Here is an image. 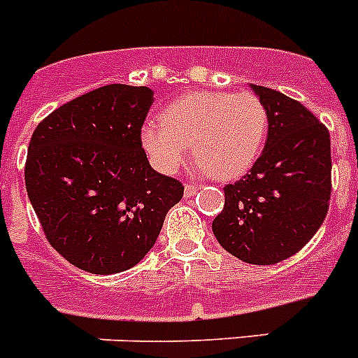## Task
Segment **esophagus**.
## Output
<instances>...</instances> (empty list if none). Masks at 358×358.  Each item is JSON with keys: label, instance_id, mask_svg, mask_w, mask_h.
Here are the masks:
<instances>
[{"label": "esophagus", "instance_id": "esophagus-1", "mask_svg": "<svg viewBox=\"0 0 358 358\" xmlns=\"http://www.w3.org/2000/svg\"><path fill=\"white\" fill-rule=\"evenodd\" d=\"M197 186L195 185H188V182H186L185 185V197H194L195 194H197Z\"/></svg>", "mask_w": 358, "mask_h": 358}]
</instances>
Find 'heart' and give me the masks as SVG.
<instances>
[{"label":"heart","instance_id":"1","mask_svg":"<svg viewBox=\"0 0 358 358\" xmlns=\"http://www.w3.org/2000/svg\"><path fill=\"white\" fill-rule=\"evenodd\" d=\"M267 129V109L256 94L199 91L173 100L159 122L145 123L141 143L163 173L177 172L192 145L199 172L229 181L260 157Z\"/></svg>","mask_w":358,"mask_h":358}]
</instances>
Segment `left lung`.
<instances>
[{
  "label": "left lung",
  "instance_id": "8db88e82",
  "mask_svg": "<svg viewBox=\"0 0 358 358\" xmlns=\"http://www.w3.org/2000/svg\"><path fill=\"white\" fill-rule=\"evenodd\" d=\"M251 87L267 109V141L249 173L224 188V210L211 229L238 260L273 265L305 248L327 217L330 132L294 98Z\"/></svg>",
  "mask_w": 358,
  "mask_h": 358
}]
</instances>
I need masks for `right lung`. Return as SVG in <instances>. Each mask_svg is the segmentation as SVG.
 <instances>
[{"mask_svg":"<svg viewBox=\"0 0 358 358\" xmlns=\"http://www.w3.org/2000/svg\"><path fill=\"white\" fill-rule=\"evenodd\" d=\"M154 91L109 84L37 125L24 182L44 235L69 264L115 274L140 264L185 186L152 169L141 127Z\"/></svg>","mask_w":358,"mask_h":358,"instance_id":"obj_1","label":"right lung"}]
</instances>
